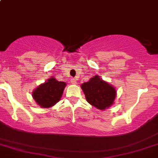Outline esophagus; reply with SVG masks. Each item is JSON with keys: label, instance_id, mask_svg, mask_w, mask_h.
I'll return each instance as SVG.
<instances>
[{"label": "esophagus", "instance_id": "esophagus-1", "mask_svg": "<svg viewBox=\"0 0 158 158\" xmlns=\"http://www.w3.org/2000/svg\"><path fill=\"white\" fill-rule=\"evenodd\" d=\"M70 82H71V83H72V84L76 85V83H77V80H76V79H72L70 80Z\"/></svg>", "mask_w": 158, "mask_h": 158}]
</instances>
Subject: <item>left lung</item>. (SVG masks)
<instances>
[{"label":"left lung","mask_w":158,"mask_h":158,"mask_svg":"<svg viewBox=\"0 0 158 158\" xmlns=\"http://www.w3.org/2000/svg\"><path fill=\"white\" fill-rule=\"evenodd\" d=\"M86 100L100 110H104L114 104L117 94L115 88L96 75L81 85Z\"/></svg>","instance_id":"left-lung-1"}]
</instances>
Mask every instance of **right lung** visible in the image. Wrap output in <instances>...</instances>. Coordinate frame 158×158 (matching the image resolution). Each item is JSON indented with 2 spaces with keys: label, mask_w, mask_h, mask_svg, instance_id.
Returning <instances> with one entry per match:
<instances>
[{
  "label": "right lung",
  "mask_w": 158,
  "mask_h": 158,
  "mask_svg": "<svg viewBox=\"0 0 158 158\" xmlns=\"http://www.w3.org/2000/svg\"><path fill=\"white\" fill-rule=\"evenodd\" d=\"M66 85L64 82H59L54 77L49 78L33 91V99L42 108H50L60 100Z\"/></svg>",
  "instance_id": "1"
}]
</instances>
